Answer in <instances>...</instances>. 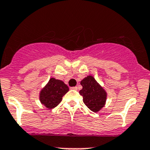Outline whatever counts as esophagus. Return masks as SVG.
Instances as JSON below:
<instances>
[{
    "label": "esophagus",
    "instance_id": "1",
    "mask_svg": "<svg viewBox=\"0 0 150 150\" xmlns=\"http://www.w3.org/2000/svg\"><path fill=\"white\" fill-rule=\"evenodd\" d=\"M71 89H72V90H78V87H71Z\"/></svg>",
    "mask_w": 150,
    "mask_h": 150
}]
</instances>
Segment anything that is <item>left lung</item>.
Listing matches in <instances>:
<instances>
[{
  "instance_id": "obj_1",
  "label": "left lung",
  "mask_w": 150,
  "mask_h": 150,
  "mask_svg": "<svg viewBox=\"0 0 150 150\" xmlns=\"http://www.w3.org/2000/svg\"><path fill=\"white\" fill-rule=\"evenodd\" d=\"M82 89L79 94L82 96L84 104L93 112H98L105 106L107 97L106 90L92 76H87L80 82Z\"/></svg>"
}]
</instances>
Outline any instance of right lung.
Segmentation results:
<instances>
[{"instance_id":"add662e5","label":"right lung","mask_w":150,"mask_h":150,"mask_svg":"<svg viewBox=\"0 0 150 150\" xmlns=\"http://www.w3.org/2000/svg\"><path fill=\"white\" fill-rule=\"evenodd\" d=\"M69 90V87L63 81L50 78L45 87L40 91V101L46 108L52 109L61 102L63 96Z\"/></svg>"}]
</instances>
